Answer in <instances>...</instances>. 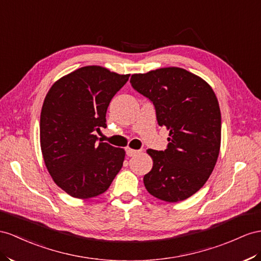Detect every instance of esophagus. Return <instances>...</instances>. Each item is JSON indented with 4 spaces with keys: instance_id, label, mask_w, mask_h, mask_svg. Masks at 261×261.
I'll return each mask as SVG.
<instances>
[{
    "instance_id": "esophagus-1",
    "label": "esophagus",
    "mask_w": 261,
    "mask_h": 261,
    "mask_svg": "<svg viewBox=\"0 0 261 261\" xmlns=\"http://www.w3.org/2000/svg\"><path fill=\"white\" fill-rule=\"evenodd\" d=\"M125 152H126V155L128 156H135V155H137L138 153L140 152L139 150H133V149H130V148H128L125 150Z\"/></svg>"
}]
</instances>
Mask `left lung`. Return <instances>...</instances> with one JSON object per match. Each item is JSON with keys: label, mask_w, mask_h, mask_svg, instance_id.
<instances>
[{"label": "left lung", "mask_w": 261, "mask_h": 261, "mask_svg": "<svg viewBox=\"0 0 261 261\" xmlns=\"http://www.w3.org/2000/svg\"><path fill=\"white\" fill-rule=\"evenodd\" d=\"M130 83L151 100L159 125L170 131L164 151H146L153 160L143 177L146 191L169 203L189 198L203 188L219 154L222 118L215 92L178 67L135 73Z\"/></svg>", "instance_id": "left-lung-1"}]
</instances>
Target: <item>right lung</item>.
<instances>
[{"instance_id":"1","label":"right lung","mask_w":261,"mask_h":261,"mask_svg":"<svg viewBox=\"0 0 261 261\" xmlns=\"http://www.w3.org/2000/svg\"><path fill=\"white\" fill-rule=\"evenodd\" d=\"M130 75L101 66L82 67L58 79L45 97L39 137L44 162L54 182L76 198H91L109 189L125 152L98 142L113 96Z\"/></svg>"}]
</instances>
